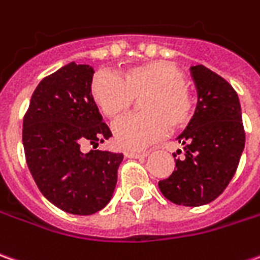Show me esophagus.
<instances>
[{"label":"esophagus","instance_id":"esophagus-1","mask_svg":"<svg viewBox=\"0 0 260 260\" xmlns=\"http://www.w3.org/2000/svg\"><path fill=\"white\" fill-rule=\"evenodd\" d=\"M147 155V151H142V152H138V151H125V157L126 158H145Z\"/></svg>","mask_w":260,"mask_h":260}]
</instances>
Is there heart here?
<instances>
[{"instance_id": "1", "label": "heart", "mask_w": 260, "mask_h": 260, "mask_svg": "<svg viewBox=\"0 0 260 260\" xmlns=\"http://www.w3.org/2000/svg\"><path fill=\"white\" fill-rule=\"evenodd\" d=\"M94 103L105 116L116 119L141 99L142 113L126 116L113 125V139L125 149H141L185 126L192 116V96L183 70L173 61L154 60L112 73H96L90 85Z\"/></svg>"}]
</instances>
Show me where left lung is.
<instances>
[{
    "instance_id": "8db88e82",
    "label": "left lung",
    "mask_w": 260,
    "mask_h": 260,
    "mask_svg": "<svg viewBox=\"0 0 260 260\" xmlns=\"http://www.w3.org/2000/svg\"><path fill=\"white\" fill-rule=\"evenodd\" d=\"M190 73L197 106L177 137L184 145V158L173 154L174 171L158 187L170 202L197 207L216 200L233 178L245 149V131L235 89L203 64L191 66Z\"/></svg>"
}]
</instances>
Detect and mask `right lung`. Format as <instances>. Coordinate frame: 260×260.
Segmentation results:
<instances>
[{
  "instance_id": "obj_1",
  "label": "right lung",
  "mask_w": 260,
  "mask_h": 260,
  "mask_svg": "<svg viewBox=\"0 0 260 260\" xmlns=\"http://www.w3.org/2000/svg\"><path fill=\"white\" fill-rule=\"evenodd\" d=\"M94 70L75 61L44 77L23 121L27 166L41 194L60 210L89 216L111 202L123 155L99 145L112 134L94 103ZM93 147V148H94Z\"/></svg>"
}]
</instances>
